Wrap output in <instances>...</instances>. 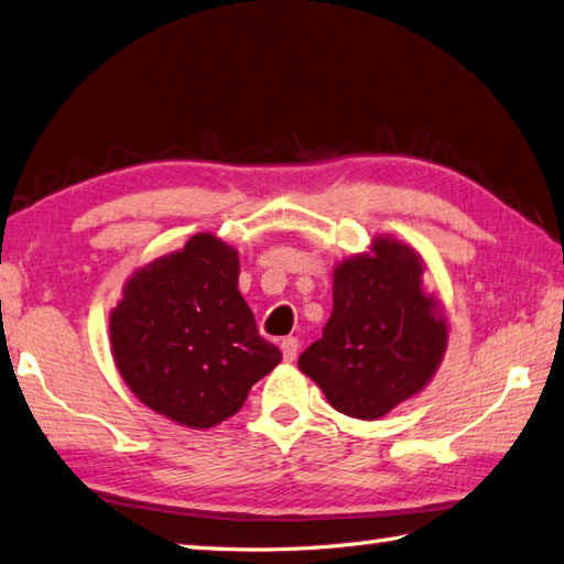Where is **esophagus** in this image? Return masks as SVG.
<instances>
[{"instance_id": "obj_1", "label": "esophagus", "mask_w": 564, "mask_h": 564, "mask_svg": "<svg viewBox=\"0 0 564 564\" xmlns=\"http://www.w3.org/2000/svg\"><path fill=\"white\" fill-rule=\"evenodd\" d=\"M280 349H282L284 361H294L296 352H299V340L296 337H284V340L280 343Z\"/></svg>"}]
</instances>
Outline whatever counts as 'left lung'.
I'll use <instances>...</instances> for the list:
<instances>
[{
    "label": "left lung",
    "mask_w": 564,
    "mask_h": 564,
    "mask_svg": "<svg viewBox=\"0 0 564 564\" xmlns=\"http://www.w3.org/2000/svg\"><path fill=\"white\" fill-rule=\"evenodd\" d=\"M424 270L415 248L381 234L333 268V314L299 369L343 415L379 420L434 379L448 323Z\"/></svg>",
    "instance_id": "1"
}]
</instances>
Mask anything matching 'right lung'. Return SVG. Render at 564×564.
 <instances>
[{"label": "right lung", "instance_id": "1", "mask_svg": "<svg viewBox=\"0 0 564 564\" xmlns=\"http://www.w3.org/2000/svg\"><path fill=\"white\" fill-rule=\"evenodd\" d=\"M239 250L191 236L137 268L110 308V355L124 386L161 417L209 430L241 410L250 386L280 365L239 292Z\"/></svg>", "mask_w": 564, "mask_h": 564}]
</instances>
